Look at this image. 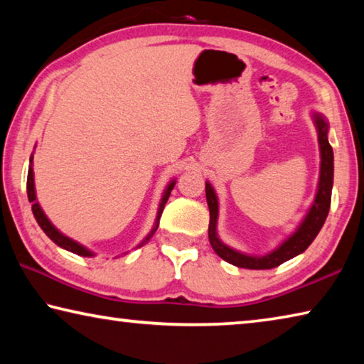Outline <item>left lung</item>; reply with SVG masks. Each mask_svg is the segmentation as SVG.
Listing matches in <instances>:
<instances>
[{"label": "left lung", "mask_w": 364, "mask_h": 364, "mask_svg": "<svg viewBox=\"0 0 364 364\" xmlns=\"http://www.w3.org/2000/svg\"><path fill=\"white\" fill-rule=\"evenodd\" d=\"M315 123L318 128V141L319 149H321V173H319L318 193L315 197V204L311 205L310 212L301 221L299 230L295 231L287 241L282 242L278 249L264 257H250L241 254V252L232 250L220 241L217 236V218H218V200L210 183H205V196L208 210H210V223H208V241H210L213 250L217 255L223 258L225 262L234 264L239 268L247 269H271L279 267L295 255L305 252L313 239L318 236L326 218H328L331 207V193L332 181H334V152L328 141V123L319 114H315Z\"/></svg>", "instance_id": "left-lung-1"}]
</instances>
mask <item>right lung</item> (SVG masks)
Listing matches in <instances>:
<instances>
[{"label":"right lung","instance_id":"add662e5","mask_svg":"<svg viewBox=\"0 0 364 364\" xmlns=\"http://www.w3.org/2000/svg\"><path fill=\"white\" fill-rule=\"evenodd\" d=\"M32 160H33V156L30 157V167H28V173H27V196H28V200L32 202V212H33V215H35L36 221H38L40 228H41L43 231L46 232V236H48L49 239H51V241H53L54 244H58V245H59V247H63V249H65V250H70V252H73V254H77V255H82V257H91L93 254H91V252H90L88 249H85L83 245H80L78 242L72 241V239H69L67 236H64V234H60V232L56 230V228H54V226L51 225V221H49V220L46 218V215L43 213L41 207L38 205V202H36L35 184H33V168H32ZM173 186H175V181H171V183L168 184L167 191H165V194H164V197H162V202H160V205H159V213H157L156 228H154V230L151 231L149 236L146 237V241H144V242H147V239H151V237H152V234L157 231L160 215H162V212H164V207H165V204H167V200H168V197H170V191L173 189ZM144 242H143V244H144ZM143 244H141V245H143Z\"/></svg>","mask_w":364,"mask_h":364}]
</instances>
